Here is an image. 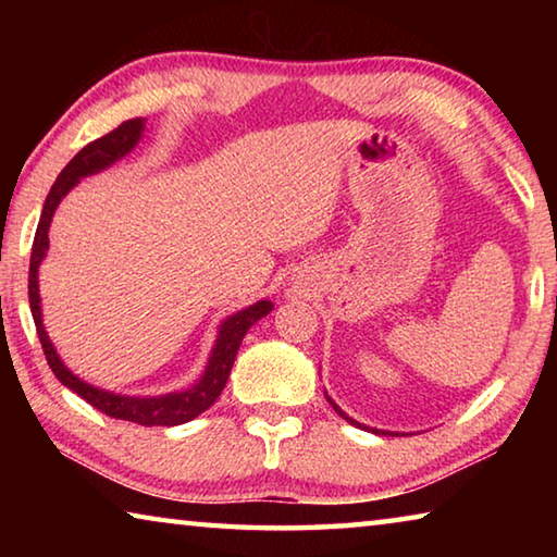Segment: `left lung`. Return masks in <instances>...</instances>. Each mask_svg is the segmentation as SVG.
Segmentation results:
<instances>
[{
  "mask_svg": "<svg viewBox=\"0 0 557 557\" xmlns=\"http://www.w3.org/2000/svg\"><path fill=\"white\" fill-rule=\"evenodd\" d=\"M326 400H329V403H332V408H334V410H336L338 414H342V418H344L346 422H351V425H356V428H363V425H361V422H356L354 418H348V414H346V412H344L342 408H338V405H336V403H334L332 398H329V395H326ZM371 432H375V435H393V432H383V430H371Z\"/></svg>",
  "mask_w": 557,
  "mask_h": 557,
  "instance_id": "obj_1",
  "label": "left lung"
}]
</instances>
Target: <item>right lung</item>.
Wrapping results in <instances>:
<instances>
[{
    "instance_id": "obj_1",
    "label": "right lung",
    "mask_w": 557,
    "mask_h": 557,
    "mask_svg": "<svg viewBox=\"0 0 557 557\" xmlns=\"http://www.w3.org/2000/svg\"><path fill=\"white\" fill-rule=\"evenodd\" d=\"M143 132H145V117L122 122L120 127L98 137L96 143L83 147L81 152L65 164L59 178H55L49 196H46L39 228H36V235H34L32 262H29V305H32L36 334H39V342L46 354V361H49L53 375L65 385V388L78 393L83 400H88L92 405V408L110 414V418L115 420L137 422V425H145V428H154V425L172 428V425H184V422L199 418L203 410H209L215 403V398H219L221 391L225 388V381H228L243 336L248 334V329L256 324L258 319L268 317L272 312L270 299H260L256 305L245 307L240 312L223 319V324L219 326V338H215L213 351L209 356V366H206L203 375L191 385V388L143 398V395H117V393L96 388V385L81 381L73 371L65 369L59 354H55L49 334H46L44 329L41 297H39V265L46 258V250H49V225L53 219V211L59 209L63 196L69 194L83 176L98 174L102 169L120 162L122 157H127L132 149L137 147L139 139H143Z\"/></svg>"
}]
</instances>
